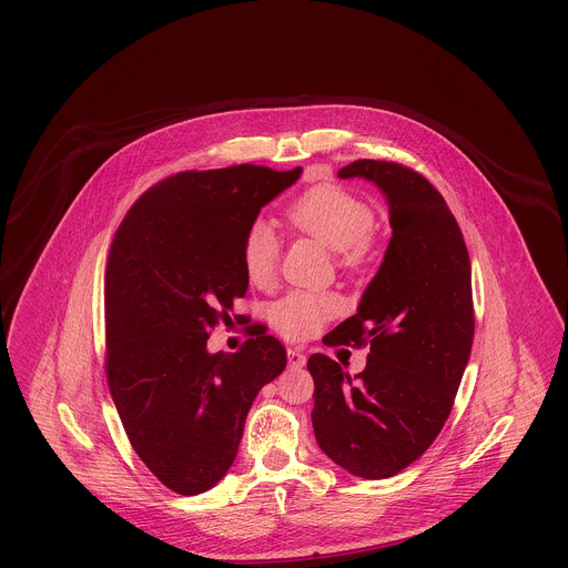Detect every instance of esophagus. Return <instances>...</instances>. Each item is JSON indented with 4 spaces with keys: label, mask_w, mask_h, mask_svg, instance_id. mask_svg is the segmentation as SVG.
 <instances>
[{
    "label": "esophagus",
    "mask_w": 568,
    "mask_h": 568,
    "mask_svg": "<svg viewBox=\"0 0 568 568\" xmlns=\"http://www.w3.org/2000/svg\"><path fill=\"white\" fill-rule=\"evenodd\" d=\"M287 359H290L292 368H302L306 364V355L300 352V349H294V347L287 349Z\"/></svg>",
    "instance_id": "obj_1"
}]
</instances>
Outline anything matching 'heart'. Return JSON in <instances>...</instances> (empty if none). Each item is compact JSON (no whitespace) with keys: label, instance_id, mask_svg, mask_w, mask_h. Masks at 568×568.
I'll list each match as a JSON object with an SVG mask.
<instances>
[{"label":"heart","instance_id":"1","mask_svg":"<svg viewBox=\"0 0 568 568\" xmlns=\"http://www.w3.org/2000/svg\"><path fill=\"white\" fill-rule=\"evenodd\" d=\"M290 225L304 236L334 251V260L345 271H359L373 255V209L352 191L324 183L304 191L287 209ZM243 268L255 287L271 285L278 271L281 244L271 225L255 221L243 239ZM341 308L332 294L292 292L272 304L274 327L292 341L313 336Z\"/></svg>","mask_w":568,"mask_h":568}]
</instances>
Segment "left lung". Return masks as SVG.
<instances>
[{
  "mask_svg": "<svg viewBox=\"0 0 568 568\" xmlns=\"http://www.w3.org/2000/svg\"><path fill=\"white\" fill-rule=\"evenodd\" d=\"M338 176L383 191L392 239L357 313L332 332L334 345H371L366 368L352 377L311 355V419L327 458L387 479L433 445L452 413L475 334L470 260L456 216L419 172L357 160Z\"/></svg>",
  "mask_w": 568,
  "mask_h": 568,
  "instance_id": "left-lung-1",
  "label": "left lung"
}]
</instances>
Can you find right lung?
Instances as JSON below:
<instances>
[{
    "label": "right lung",
    "instance_id": "obj_1",
    "mask_svg": "<svg viewBox=\"0 0 568 568\" xmlns=\"http://www.w3.org/2000/svg\"><path fill=\"white\" fill-rule=\"evenodd\" d=\"M300 174L251 163L179 172L144 191L112 239L110 394L135 454L176 494L223 479L255 396L285 371V347L264 329L236 353H209L206 341L246 294L244 232Z\"/></svg>",
    "mask_w": 568,
    "mask_h": 568
}]
</instances>
